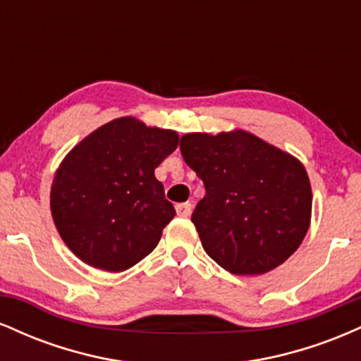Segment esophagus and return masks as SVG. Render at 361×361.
<instances>
[{
    "label": "esophagus",
    "mask_w": 361,
    "mask_h": 361,
    "mask_svg": "<svg viewBox=\"0 0 361 361\" xmlns=\"http://www.w3.org/2000/svg\"><path fill=\"white\" fill-rule=\"evenodd\" d=\"M176 214L180 215V217H190V214H192V204H178L176 205Z\"/></svg>",
    "instance_id": "obj_1"
}]
</instances>
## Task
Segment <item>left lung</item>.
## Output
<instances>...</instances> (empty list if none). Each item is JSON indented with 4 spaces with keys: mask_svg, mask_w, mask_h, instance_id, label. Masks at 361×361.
Wrapping results in <instances>:
<instances>
[{
    "mask_svg": "<svg viewBox=\"0 0 361 361\" xmlns=\"http://www.w3.org/2000/svg\"><path fill=\"white\" fill-rule=\"evenodd\" d=\"M180 149L205 185L192 222L215 263L233 275H263L297 251L312 190L295 156L241 128L185 134Z\"/></svg>",
    "mask_w": 361,
    "mask_h": 361,
    "instance_id": "8db88e82",
    "label": "left lung"
}]
</instances>
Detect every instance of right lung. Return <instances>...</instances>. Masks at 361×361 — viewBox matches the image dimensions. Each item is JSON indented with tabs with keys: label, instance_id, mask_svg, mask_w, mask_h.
<instances>
[{
	"label": "right lung",
	"instance_id": "add662e5",
	"mask_svg": "<svg viewBox=\"0 0 361 361\" xmlns=\"http://www.w3.org/2000/svg\"><path fill=\"white\" fill-rule=\"evenodd\" d=\"M175 130L120 117L78 142L57 168L51 212L66 246L90 267L123 271L146 258L175 217L154 169Z\"/></svg>",
	"mask_w": 361,
	"mask_h": 361
}]
</instances>
